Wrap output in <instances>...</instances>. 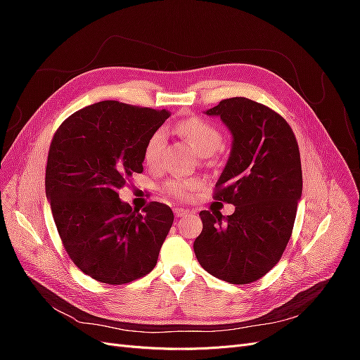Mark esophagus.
Here are the masks:
<instances>
[{
    "instance_id": "34e87169",
    "label": "esophagus",
    "mask_w": 360,
    "mask_h": 360,
    "mask_svg": "<svg viewBox=\"0 0 360 360\" xmlns=\"http://www.w3.org/2000/svg\"><path fill=\"white\" fill-rule=\"evenodd\" d=\"M188 213H189V210H186V209H180V207H176V209H174V214H176L177 217L186 216Z\"/></svg>"
}]
</instances>
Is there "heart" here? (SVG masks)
I'll list each match as a JSON object with an SVG mask.
<instances>
[{
  "instance_id": "1",
  "label": "heart",
  "mask_w": 360,
  "mask_h": 360,
  "mask_svg": "<svg viewBox=\"0 0 360 360\" xmlns=\"http://www.w3.org/2000/svg\"><path fill=\"white\" fill-rule=\"evenodd\" d=\"M179 132L191 141V144L197 148L202 156L213 155L217 148H221L224 136L209 120L201 117H189L177 126ZM167 143V132L163 127L156 129L147 139L144 146V160L148 167L156 168L160 165L163 148ZM201 188V180L198 179H171L162 184V192L174 200H188L193 192Z\"/></svg>"
}]
</instances>
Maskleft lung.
I'll return each mask as SVG.
<instances>
[{
    "instance_id": "1",
    "label": "left lung",
    "mask_w": 360,
    "mask_h": 360,
    "mask_svg": "<svg viewBox=\"0 0 360 360\" xmlns=\"http://www.w3.org/2000/svg\"><path fill=\"white\" fill-rule=\"evenodd\" d=\"M207 114L233 134L213 198L236 210L226 217L202 210L193 250L210 275L243 285L274 269L287 248L302 197L300 151L285 118L263 103L231 97Z\"/></svg>"
}]
</instances>
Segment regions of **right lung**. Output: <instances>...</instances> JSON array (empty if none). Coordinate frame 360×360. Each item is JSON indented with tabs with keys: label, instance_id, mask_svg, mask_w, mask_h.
I'll return each mask as SVG.
<instances>
[{
	"label": "right lung",
	"instance_id": "add662e5",
	"mask_svg": "<svg viewBox=\"0 0 360 360\" xmlns=\"http://www.w3.org/2000/svg\"><path fill=\"white\" fill-rule=\"evenodd\" d=\"M171 115L103 101L68 117L51 141L46 197L68 255L85 275L111 285L150 274L174 213L151 201L132 210L118 191L144 171L148 136Z\"/></svg>",
	"mask_w": 360,
	"mask_h": 360
}]
</instances>
